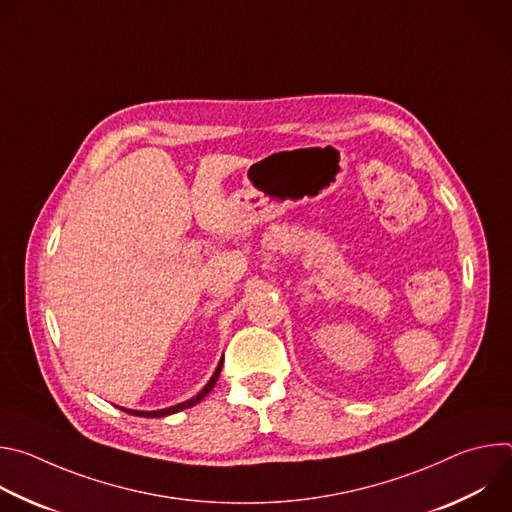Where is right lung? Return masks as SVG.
Listing matches in <instances>:
<instances>
[{
	"label": "right lung",
	"mask_w": 512,
	"mask_h": 512,
	"mask_svg": "<svg viewBox=\"0 0 512 512\" xmlns=\"http://www.w3.org/2000/svg\"><path fill=\"white\" fill-rule=\"evenodd\" d=\"M221 369H223V360L218 362V367H216L212 379L208 381V385H206L196 397H192L190 401H184V403H180V405H174V407H168V409H160V411H133V409H123V411L131 413V415H137V417H164V415H170V413H178V411H182V409H188V407L196 405L200 399H204V397L212 391V387H214L216 381H218V375H221Z\"/></svg>",
	"instance_id": "1"
}]
</instances>
